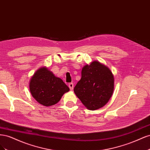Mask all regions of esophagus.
<instances>
[{
  "label": "esophagus",
  "mask_w": 150,
  "mask_h": 150,
  "mask_svg": "<svg viewBox=\"0 0 150 150\" xmlns=\"http://www.w3.org/2000/svg\"><path fill=\"white\" fill-rule=\"evenodd\" d=\"M68 86H69V88L70 90H73V88H74V84L73 83H71L68 84Z\"/></svg>",
  "instance_id": "34e87169"
}]
</instances>
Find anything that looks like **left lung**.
Returning a JSON list of instances; mask_svg holds the SVG:
<instances>
[{"instance_id":"left-lung-1","label":"left lung","mask_w":150,"mask_h":150,"mask_svg":"<svg viewBox=\"0 0 150 150\" xmlns=\"http://www.w3.org/2000/svg\"><path fill=\"white\" fill-rule=\"evenodd\" d=\"M114 88V75L110 68L94 61L83 67L81 78L74 92L86 108L93 111L103 107L109 101Z\"/></svg>"}]
</instances>
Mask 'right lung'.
Here are the masks:
<instances>
[{"label": "right lung", "mask_w": 150, "mask_h": 150, "mask_svg": "<svg viewBox=\"0 0 150 150\" xmlns=\"http://www.w3.org/2000/svg\"><path fill=\"white\" fill-rule=\"evenodd\" d=\"M29 89L35 100L47 107L57 103L63 94L69 91L61 78L56 77L45 66L39 68L32 76Z\"/></svg>", "instance_id": "right-lung-1"}]
</instances>
